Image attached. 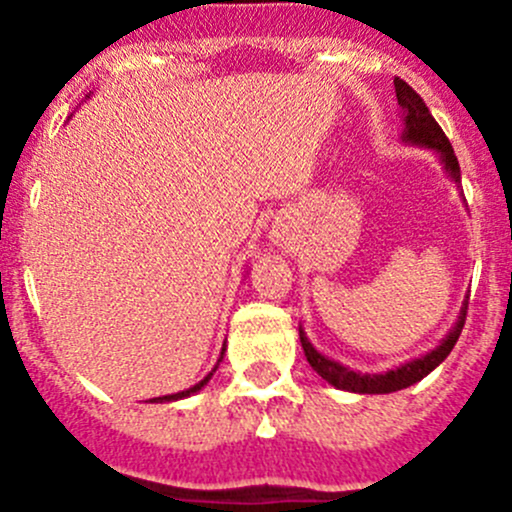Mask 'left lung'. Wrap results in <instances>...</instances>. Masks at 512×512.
Here are the masks:
<instances>
[{
    "instance_id": "8db88e82",
    "label": "left lung",
    "mask_w": 512,
    "mask_h": 512,
    "mask_svg": "<svg viewBox=\"0 0 512 512\" xmlns=\"http://www.w3.org/2000/svg\"><path fill=\"white\" fill-rule=\"evenodd\" d=\"M396 98H399L401 106V118H404V141L414 143V146L433 148L441 158L443 168L451 175L456 183H461V165H458L456 153H453L451 141L446 138V133L441 131V126L436 123V118L431 116L428 106L423 103V98L406 84L404 79L396 76L394 79ZM466 312H468V299L463 302L461 314H458V322L451 332L446 334L441 344L436 349H431L428 354L418 356L414 361H406V364L396 366V369L384 371V374H359V371H352L349 366H342L339 361L327 359L324 354H319L317 349L312 347V342L307 339V334L299 329V342H302L304 356H307L309 366L322 376L324 381H329L332 386L342 391H354V394H391V391H401L406 386L416 384L423 376L431 374L448 354L456 347L458 337H461V329L466 324Z\"/></svg>"
}]
</instances>
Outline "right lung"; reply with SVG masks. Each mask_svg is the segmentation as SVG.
Segmentation results:
<instances>
[{
    "label": "right lung",
    "mask_w": 512,
    "mask_h": 512,
    "mask_svg": "<svg viewBox=\"0 0 512 512\" xmlns=\"http://www.w3.org/2000/svg\"><path fill=\"white\" fill-rule=\"evenodd\" d=\"M223 354H225V349H223V352H220V359H218V364H220V361H223ZM218 364H215V369H218ZM215 369H213V371H215ZM213 371H210V374L205 376L203 381H198V384H195V386H190V389H185V391H178V394H170V396H158V399H151V404H163V401H178V399H185V396H193V394H198V391L203 389V386L208 384V381H210V376H213Z\"/></svg>",
    "instance_id": "obj_1"
}]
</instances>
